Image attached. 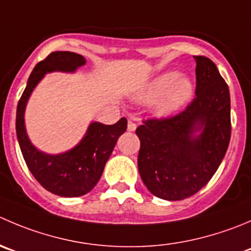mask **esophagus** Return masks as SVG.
I'll return each mask as SVG.
<instances>
[{
  "instance_id": "obj_1",
  "label": "esophagus",
  "mask_w": 251,
  "mask_h": 251,
  "mask_svg": "<svg viewBox=\"0 0 251 251\" xmlns=\"http://www.w3.org/2000/svg\"><path fill=\"white\" fill-rule=\"evenodd\" d=\"M127 130H128V131H135V130H136V124H135V121L128 120V123H127Z\"/></svg>"
}]
</instances>
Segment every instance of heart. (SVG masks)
Listing matches in <instances>:
<instances>
[{
  "label": "heart",
  "mask_w": 251,
  "mask_h": 251,
  "mask_svg": "<svg viewBox=\"0 0 251 251\" xmlns=\"http://www.w3.org/2000/svg\"><path fill=\"white\" fill-rule=\"evenodd\" d=\"M194 93L193 82L185 76L176 77L174 72H168L157 77L140 97L143 101H153L159 98L155 105L158 114L167 115L177 110L190 100Z\"/></svg>",
  "instance_id": "obj_1"
}]
</instances>
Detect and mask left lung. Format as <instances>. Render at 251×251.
<instances>
[{"mask_svg":"<svg viewBox=\"0 0 251 251\" xmlns=\"http://www.w3.org/2000/svg\"><path fill=\"white\" fill-rule=\"evenodd\" d=\"M196 61V97L184 110L150 118L136 128L141 142L137 165L148 190L179 201L202 189L220 167L230 140L228 84L205 56ZM201 130L199 138L195 130Z\"/></svg>","mask_w":251,"mask_h":251,"instance_id":"obj_1","label":"left lung"}]
</instances>
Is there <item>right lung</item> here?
Here are the masks:
<instances>
[{"mask_svg":"<svg viewBox=\"0 0 251 251\" xmlns=\"http://www.w3.org/2000/svg\"><path fill=\"white\" fill-rule=\"evenodd\" d=\"M84 64L86 60L79 53L51 52L34 67L17 106V138L26 167L44 189L64 198L86 195L96 186L118 138L127 128V120L121 118L114 125L91 124L87 135L74 150L62 154L49 155L39 152L29 141L24 127V109L34 87L46 72H72Z\"/></svg>","mask_w":251,"mask_h":251,"instance_id":"right-lung-1","label":"right lung"}]
</instances>
